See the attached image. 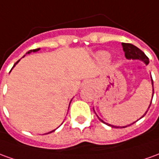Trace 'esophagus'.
<instances>
[{"label":"esophagus","instance_id":"34e87169","mask_svg":"<svg viewBox=\"0 0 159 159\" xmlns=\"http://www.w3.org/2000/svg\"><path fill=\"white\" fill-rule=\"evenodd\" d=\"M87 83H89V82H87Z\"/></svg>","mask_w":159,"mask_h":159}]
</instances>
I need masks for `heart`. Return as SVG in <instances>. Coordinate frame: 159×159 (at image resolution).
Listing matches in <instances>:
<instances>
[{
    "label": "heart",
    "instance_id": "heart-1",
    "mask_svg": "<svg viewBox=\"0 0 159 159\" xmlns=\"http://www.w3.org/2000/svg\"><path fill=\"white\" fill-rule=\"evenodd\" d=\"M98 58L99 60L102 61V62H106L109 58V53L107 52H101L98 54Z\"/></svg>",
    "mask_w": 159,
    "mask_h": 159
}]
</instances>
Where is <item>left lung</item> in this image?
Wrapping results in <instances>:
<instances>
[{
    "instance_id": "8db88e82",
    "label": "left lung",
    "mask_w": 159,
    "mask_h": 159,
    "mask_svg": "<svg viewBox=\"0 0 159 159\" xmlns=\"http://www.w3.org/2000/svg\"><path fill=\"white\" fill-rule=\"evenodd\" d=\"M121 45H122V47H123V51H124V52H125V57H126L127 59H138V60H141V61H143V62H144V63H145L146 65L149 64V58L146 57V55H145V53L142 52L140 49H139L138 47H136L135 45H132V44L122 43ZM152 97H153V94H154V89H153L152 77ZM151 104H152V102H151L149 107H148V109H149L150 107H151ZM147 111L145 112V114L147 113ZM145 114H144L143 116H142L141 118H143V117L145 116ZM97 117H98V116H97ZM100 120H101L102 122H103V123L107 124V125H108V126H112V127H114V128H124V127H126V126H130V125H128V126H113V125H111V124H107V123H106V122H104L103 120H102L101 119H100ZM135 122H134V123H135ZM134 123H133V124H134ZM133 124H131V125H133Z\"/></svg>"
}]
</instances>
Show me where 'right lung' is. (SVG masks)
Here are the masks:
<instances>
[{"instance_id":"1","label":"right lung","mask_w":159,"mask_h":159,"mask_svg":"<svg viewBox=\"0 0 159 159\" xmlns=\"http://www.w3.org/2000/svg\"><path fill=\"white\" fill-rule=\"evenodd\" d=\"M38 51H39V48H38V49H34V50H30L29 52H27V53H31V52H38ZM19 61H20V60H18L17 62H16V63H15V64H14V66H15V64H17V63H18V62H19ZM54 131H55V130H53V131H52V132H54ZM52 132H50V133H52Z\"/></svg>"}]
</instances>
